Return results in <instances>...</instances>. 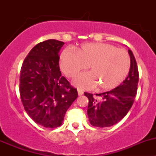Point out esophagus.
I'll return each mask as SVG.
<instances>
[{"label": "esophagus", "instance_id": "1", "mask_svg": "<svg viewBox=\"0 0 156 156\" xmlns=\"http://www.w3.org/2000/svg\"><path fill=\"white\" fill-rule=\"evenodd\" d=\"M78 95H79V96H81L83 94H84V92H83V90H81L78 89Z\"/></svg>", "mask_w": 156, "mask_h": 156}]
</instances>
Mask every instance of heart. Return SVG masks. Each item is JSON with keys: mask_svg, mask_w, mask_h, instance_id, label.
Instances as JSON below:
<instances>
[{"mask_svg": "<svg viewBox=\"0 0 156 156\" xmlns=\"http://www.w3.org/2000/svg\"><path fill=\"white\" fill-rule=\"evenodd\" d=\"M87 67L90 72L76 77L74 84L83 89L97 84L99 90H110L125 79L130 59L126 50L104 43L85 44L77 52L66 49L61 53L60 68L69 78H74Z\"/></svg>", "mask_w": 156, "mask_h": 156, "instance_id": "obj_1", "label": "heart"}]
</instances>
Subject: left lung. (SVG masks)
I'll use <instances>...</instances> for the list:
<instances>
[{"instance_id": "left-lung-1", "label": "left lung", "mask_w": 156, "mask_h": 156, "mask_svg": "<svg viewBox=\"0 0 156 156\" xmlns=\"http://www.w3.org/2000/svg\"><path fill=\"white\" fill-rule=\"evenodd\" d=\"M128 53L130 57V68L122 84L102 94L94 95L84 92V95L89 100L87 116L93 126L106 127L115 125L126 115L133 105L137 92L139 72L131 50H128Z\"/></svg>"}]
</instances>
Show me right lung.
Wrapping results in <instances>:
<instances>
[{
	"label": "right lung",
	"mask_w": 156,
	"mask_h": 156,
	"mask_svg": "<svg viewBox=\"0 0 156 156\" xmlns=\"http://www.w3.org/2000/svg\"><path fill=\"white\" fill-rule=\"evenodd\" d=\"M62 41L50 39L31 50L22 65L20 94L31 119L48 128L60 126L69 106L78 97L59 69V52Z\"/></svg>",
	"instance_id": "obj_1"
}]
</instances>
